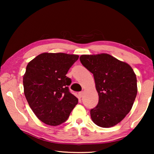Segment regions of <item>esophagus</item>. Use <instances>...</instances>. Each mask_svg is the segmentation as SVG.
Segmentation results:
<instances>
[{
  "instance_id": "esophagus-1",
  "label": "esophagus",
  "mask_w": 154,
  "mask_h": 154,
  "mask_svg": "<svg viewBox=\"0 0 154 154\" xmlns=\"http://www.w3.org/2000/svg\"><path fill=\"white\" fill-rule=\"evenodd\" d=\"M83 94H84V92H80L79 93V97H80V98H81L83 96Z\"/></svg>"
}]
</instances>
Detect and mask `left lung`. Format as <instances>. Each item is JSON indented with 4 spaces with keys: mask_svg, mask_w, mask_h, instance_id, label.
I'll return each instance as SVG.
<instances>
[{
    "mask_svg": "<svg viewBox=\"0 0 154 154\" xmlns=\"http://www.w3.org/2000/svg\"><path fill=\"white\" fill-rule=\"evenodd\" d=\"M80 61L93 74L98 92V104L90 110L92 121L102 128L116 125L130 112L136 98L133 69L108 54H83Z\"/></svg>",
    "mask_w": 154,
    "mask_h": 154,
    "instance_id": "obj_1",
    "label": "left lung"
}]
</instances>
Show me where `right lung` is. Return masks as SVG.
Listing matches in <instances>:
<instances>
[{
  "mask_svg": "<svg viewBox=\"0 0 154 154\" xmlns=\"http://www.w3.org/2000/svg\"><path fill=\"white\" fill-rule=\"evenodd\" d=\"M79 56L42 53L26 66L23 77L24 94L33 113L44 123L56 126L68 119L78 104L66 74Z\"/></svg>",
  "mask_w": 154,
  "mask_h": 154,
  "instance_id": "add662e5",
  "label": "right lung"
}]
</instances>
